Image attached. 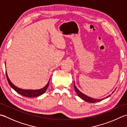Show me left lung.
Returning <instances> with one entry per match:
<instances>
[{"instance_id":"left-lung-1","label":"left lung","mask_w":127,"mask_h":127,"mask_svg":"<svg viewBox=\"0 0 127 127\" xmlns=\"http://www.w3.org/2000/svg\"><path fill=\"white\" fill-rule=\"evenodd\" d=\"M74 89H75V92L77 94V95L79 97H80L81 99H83V100L85 101L86 102H90V103H95V102H99V101H101L103 99H105V98H101V99H96V98H91L90 97L86 96L85 94H84L83 93H82L79 90V89L76 88V86H75V82H74ZM113 91V92H114ZM113 92L112 93H113ZM111 96V95H108V96H107L105 97V98H108V97H110Z\"/></svg>"}]
</instances>
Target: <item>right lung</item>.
Here are the masks:
<instances>
[{"label": "right lung", "mask_w": 127, "mask_h": 127, "mask_svg": "<svg viewBox=\"0 0 127 127\" xmlns=\"http://www.w3.org/2000/svg\"><path fill=\"white\" fill-rule=\"evenodd\" d=\"M5 66H6V64H5ZM6 74L7 80L8 81L9 85L15 91H16L17 93L20 94V95L24 96L25 97H37L42 95V94L45 93L46 91L47 90V89L48 88L49 84V80L48 83L47 84V85L44 87H43V88H42L41 89H38V90H25V89H22L17 88V86L14 85V84L11 83V81L10 80L8 75H7L6 70Z\"/></svg>", "instance_id": "obj_1"}]
</instances>
